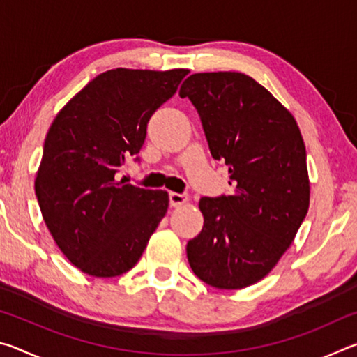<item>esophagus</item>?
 I'll return each instance as SVG.
<instances>
[{
    "instance_id": "obj_1",
    "label": "esophagus",
    "mask_w": 357,
    "mask_h": 357,
    "mask_svg": "<svg viewBox=\"0 0 357 357\" xmlns=\"http://www.w3.org/2000/svg\"><path fill=\"white\" fill-rule=\"evenodd\" d=\"M189 202V197L185 195V193H178V192H172L170 193V204L173 208H178V206H183Z\"/></svg>"
}]
</instances>
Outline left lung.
I'll return each mask as SVG.
<instances>
[{"label":"left lung","instance_id":"left-lung-1","mask_svg":"<svg viewBox=\"0 0 357 357\" xmlns=\"http://www.w3.org/2000/svg\"><path fill=\"white\" fill-rule=\"evenodd\" d=\"M200 114L211 154L228 165V197L202 198L203 229L187 243L193 273L219 289L264 279L310 203L305 144L288 108L241 72L192 74L179 89Z\"/></svg>","mask_w":357,"mask_h":357}]
</instances>
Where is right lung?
<instances>
[{"label":"right lung","instance_id":"1","mask_svg":"<svg viewBox=\"0 0 357 357\" xmlns=\"http://www.w3.org/2000/svg\"><path fill=\"white\" fill-rule=\"evenodd\" d=\"M187 69H112L66 104L47 132L34 190L59 250L82 273L116 277L134 268L168 209L165 190L116 179L146 138L153 113Z\"/></svg>","mask_w":357,"mask_h":357}]
</instances>
